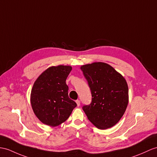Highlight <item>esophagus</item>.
I'll list each match as a JSON object with an SVG mask.
<instances>
[{
  "label": "esophagus",
  "instance_id": "obj_1",
  "mask_svg": "<svg viewBox=\"0 0 157 157\" xmlns=\"http://www.w3.org/2000/svg\"><path fill=\"white\" fill-rule=\"evenodd\" d=\"M76 105H77L78 106H79L80 105H81V101H80L79 100H76Z\"/></svg>",
  "mask_w": 157,
  "mask_h": 157
}]
</instances>
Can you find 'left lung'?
Segmentation results:
<instances>
[{
  "instance_id": "left-lung-1",
  "label": "left lung",
  "mask_w": 157,
  "mask_h": 157,
  "mask_svg": "<svg viewBox=\"0 0 157 157\" xmlns=\"http://www.w3.org/2000/svg\"><path fill=\"white\" fill-rule=\"evenodd\" d=\"M90 87L92 100L82 109L99 129L113 127L123 116L128 102L127 81L109 64L94 63L81 67Z\"/></svg>"
}]
</instances>
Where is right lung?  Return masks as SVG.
<instances>
[{"mask_svg":"<svg viewBox=\"0 0 157 157\" xmlns=\"http://www.w3.org/2000/svg\"><path fill=\"white\" fill-rule=\"evenodd\" d=\"M70 66L51 67L34 82L30 94L33 111L42 123L56 127L67 120L76 103L68 97L66 80Z\"/></svg>","mask_w":157,"mask_h":157,"instance_id":"add662e5","label":"right lung"}]
</instances>
